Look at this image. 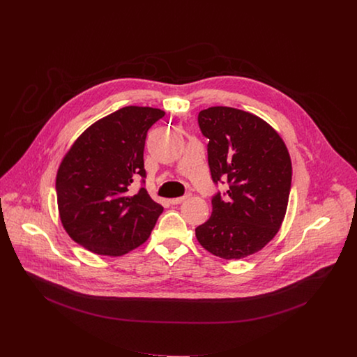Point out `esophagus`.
<instances>
[{"label":"esophagus","instance_id":"1","mask_svg":"<svg viewBox=\"0 0 357 357\" xmlns=\"http://www.w3.org/2000/svg\"><path fill=\"white\" fill-rule=\"evenodd\" d=\"M188 197H189V195L178 197V198H171V199H169V204H171V205H179V204H182L185 199H188Z\"/></svg>","mask_w":357,"mask_h":357}]
</instances>
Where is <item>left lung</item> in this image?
<instances>
[{"instance_id": "obj_1", "label": "left lung", "mask_w": 357, "mask_h": 357, "mask_svg": "<svg viewBox=\"0 0 357 357\" xmlns=\"http://www.w3.org/2000/svg\"><path fill=\"white\" fill-rule=\"evenodd\" d=\"M198 124L209 139L213 182L225 178V198L211 199L209 220L195 229L214 256L243 259L263 250L280 229L291 188V159L283 139L263 119L228 106L201 110Z\"/></svg>"}]
</instances>
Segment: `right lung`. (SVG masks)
I'll return each instance as SVG.
<instances>
[{"label":"right lung","instance_id":"add662e5","mask_svg":"<svg viewBox=\"0 0 357 357\" xmlns=\"http://www.w3.org/2000/svg\"><path fill=\"white\" fill-rule=\"evenodd\" d=\"M165 114L126 106L89 126L66 152L56 174L59 217L87 251L123 256L147 241L163 206L146 188L132 194L130 186L146 176L148 129Z\"/></svg>","mask_w":357,"mask_h":357}]
</instances>
